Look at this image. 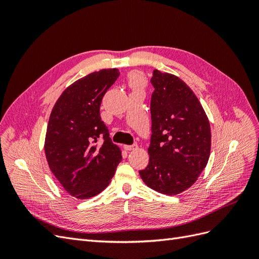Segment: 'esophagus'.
Here are the masks:
<instances>
[{"label":"esophagus","instance_id":"obj_1","mask_svg":"<svg viewBox=\"0 0 259 259\" xmlns=\"http://www.w3.org/2000/svg\"><path fill=\"white\" fill-rule=\"evenodd\" d=\"M137 148H138L137 144H134V145H131V146H128V145H126V146H124V149H125V150H127V151H132V150H135V149H137Z\"/></svg>","mask_w":259,"mask_h":259}]
</instances>
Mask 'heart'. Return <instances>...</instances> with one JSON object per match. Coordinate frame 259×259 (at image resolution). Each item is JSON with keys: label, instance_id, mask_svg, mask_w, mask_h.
Here are the masks:
<instances>
[{"label": "heart", "instance_id": "1", "mask_svg": "<svg viewBox=\"0 0 259 259\" xmlns=\"http://www.w3.org/2000/svg\"><path fill=\"white\" fill-rule=\"evenodd\" d=\"M128 81L133 88H139V86H142L144 83V77L139 73H132L130 75Z\"/></svg>", "mask_w": 259, "mask_h": 259}]
</instances>
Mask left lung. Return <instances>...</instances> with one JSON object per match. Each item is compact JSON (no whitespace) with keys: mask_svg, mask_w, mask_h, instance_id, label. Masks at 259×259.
I'll return each mask as SVG.
<instances>
[{"mask_svg":"<svg viewBox=\"0 0 259 259\" xmlns=\"http://www.w3.org/2000/svg\"><path fill=\"white\" fill-rule=\"evenodd\" d=\"M149 164L139 174L151 189L175 195L191 187L210 153V126L204 109L183 80L154 69L151 77Z\"/></svg>","mask_w":259,"mask_h":259,"instance_id":"1","label":"left lung"}]
</instances>
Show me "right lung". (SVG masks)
Here are the masks:
<instances>
[{"label": "right lung", "instance_id": "right-lung-1", "mask_svg": "<svg viewBox=\"0 0 259 259\" xmlns=\"http://www.w3.org/2000/svg\"><path fill=\"white\" fill-rule=\"evenodd\" d=\"M119 75L117 69L88 74L67 88L52 110L46 160L65 190L76 199H89L106 189L122 160L99 112L103 97ZM99 139L104 140L100 146Z\"/></svg>", "mask_w": 259, "mask_h": 259}]
</instances>
